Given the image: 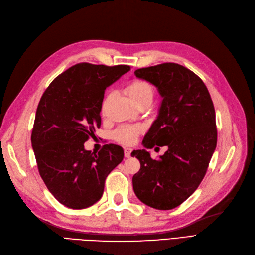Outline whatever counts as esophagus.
<instances>
[{
	"label": "esophagus",
	"mask_w": 255,
	"mask_h": 255,
	"mask_svg": "<svg viewBox=\"0 0 255 255\" xmlns=\"http://www.w3.org/2000/svg\"><path fill=\"white\" fill-rule=\"evenodd\" d=\"M132 151H133L132 148H125V156L130 157V153H132Z\"/></svg>",
	"instance_id": "34e87169"
}]
</instances>
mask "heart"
<instances>
[{"instance_id":"heart-1","label":"heart","mask_w":255,"mask_h":255,"mask_svg":"<svg viewBox=\"0 0 255 255\" xmlns=\"http://www.w3.org/2000/svg\"><path fill=\"white\" fill-rule=\"evenodd\" d=\"M127 91L129 95V97L132 98L136 103L140 102L145 99L152 100L153 92H154L151 85L141 80H134L133 82H130L128 85ZM106 100L107 98L104 100L103 105H102L103 111L106 104ZM141 129L142 128L140 126H123L115 130L114 137L115 139L118 140L119 142H122L125 144H132L137 140V137L140 134Z\"/></svg>"}]
</instances>
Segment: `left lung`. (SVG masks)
<instances>
[{"label": "left lung", "mask_w": 255, "mask_h": 255, "mask_svg": "<svg viewBox=\"0 0 255 255\" xmlns=\"http://www.w3.org/2000/svg\"><path fill=\"white\" fill-rule=\"evenodd\" d=\"M135 75L153 84L163 98L142 144L168 150L157 160L145 149L132 152L140 161L134 192L145 205L172 210L194 194L206 173L217 144L214 104L203 81L179 64L137 69Z\"/></svg>", "instance_id": "1"}]
</instances>
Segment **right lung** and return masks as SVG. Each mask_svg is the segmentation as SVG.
<instances>
[{
  "label": "right lung",
  "instance_id": "obj_1",
  "mask_svg": "<svg viewBox=\"0 0 255 255\" xmlns=\"http://www.w3.org/2000/svg\"><path fill=\"white\" fill-rule=\"evenodd\" d=\"M129 69L76 64L53 80L38 104L30 137L38 170L51 194L69 208L98 202L107 175L125 156L117 144H105L97 154L84 143L101 126L106 87Z\"/></svg>",
  "mask_w": 255,
  "mask_h": 255
}]
</instances>
